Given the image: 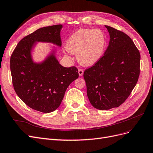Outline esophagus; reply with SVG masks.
Listing matches in <instances>:
<instances>
[{
	"label": "esophagus",
	"instance_id": "obj_1",
	"mask_svg": "<svg viewBox=\"0 0 153 153\" xmlns=\"http://www.w3.org/2000/svg\"><path fill=\"white\" fill-rule=\"evenodd\" d=\"M78 75H79V76H82L83 75V74H84V71L82 70L81 69H78Z\"/></svg>",
	"mask_w": 153,
	"mask_h": 153
}]
</instances>
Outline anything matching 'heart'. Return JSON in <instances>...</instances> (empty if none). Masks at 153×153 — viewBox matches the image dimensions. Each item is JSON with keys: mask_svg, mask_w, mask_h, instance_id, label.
<instances>
[{"mask_svg": "<svg viewBox=\"0 0 153 153\" xmlns=\"http://www.w3.org/2000/svg\"><path fill=\"white\" fill-rule=\"evenodd\" d=\"M106 44V36L101 30L80 29L68 38L66 49L69 53L77 55L81 65L91 66L102 57Z\"/></svg>", "mask_w": 153, "mask_h": 153, "instance_id": "obj_1", "label": "heart"}]
</instances>
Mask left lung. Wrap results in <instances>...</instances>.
<instances>
[{"label":"left lung","instance_id":"left-lung-1","mask_svg":"<svg viewBox=\"0 0 153 153\" xmlns=\"http://www.w3.org/2000/svg\"><path fill=\"white\" fill-rule=\"evenodd\" d=\"M105 27L110 36L108 48L100 61L84 73L88 98L98 110L123 104L140 75V55L131 39L113 27Z\"/></svg>","mask_w":153,"mask_h":153}]
</instances>
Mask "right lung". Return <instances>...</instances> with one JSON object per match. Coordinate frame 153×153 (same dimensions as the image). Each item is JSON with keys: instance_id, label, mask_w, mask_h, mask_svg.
Instances as JSON below:
<instances>
[{"instance_id": "1", "label": "right lung", "mask_w": 153, "mask_h": 153, "mask_svg": "<svg viewBox=\"0 0 153 153\" xmlns=\"http://www.w3.org/2000/svg\"><path fill=\"white\" fill-rule=\"evenodd\" d=\"M62 27L55 25L36 30L18 43L11 57V73L16 94L30 108L41 112L56 110L69 84L78 78L76 68H65L59 64L54 46H50V52L41 61H34L32 56L38 43L61 47Z\"/></svg>"}]
</instances>
